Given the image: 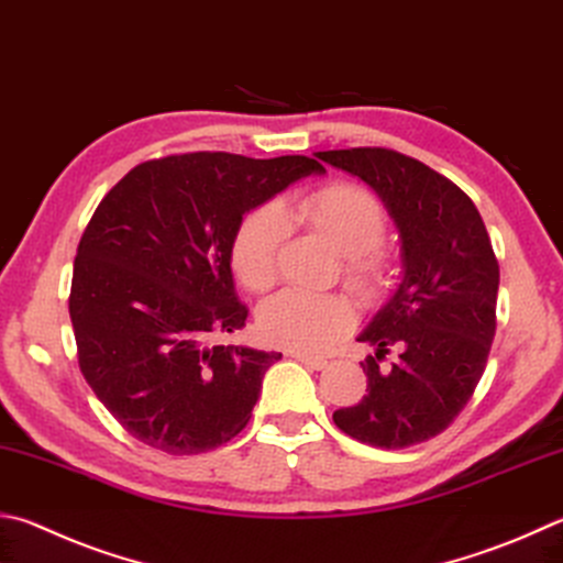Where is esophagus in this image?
Returning a JSON list of instances; mask_svg holds the SVG:
<instances>
[{"label":"esophagus","mask_w":563,"mask_h":563,"mask_svg":"<svg viewBox=\"0 0 563 563\" xmlns=\"http://www.w3.org/2000/svg\"><path fill=\"white\" fill-rule=\"evenodd\" d=\"M290 356H292V360L302 362L305 366H308V369H314V372H320L327 366V360H322V356H308V354H300V352H292Z\"/></svg>","instance_id":"obj_1"}]
</instances>
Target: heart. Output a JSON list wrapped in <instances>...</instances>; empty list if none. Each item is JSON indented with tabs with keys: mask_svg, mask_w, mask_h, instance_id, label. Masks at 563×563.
<instances>
[{
	"mask_svg": "<svg viewBox=\"0 0 563 563\" xmlns=\"http://www.w3.org/2000/svg\"><path fill=\"white\" fill-rule=\"evenodd\" d=\"M288 221H300L346 255V275L354 285L379 288L386 283L388 263L376 251L386 233L382 203L362 187L336 181L300 194L285 207L263 203L241 219L231 239V265L249 290H268L278 278ZM352 324L354 310L342 295L283 290L258 310L263 340L300 354L324 352Z\"/></svg>",
	"mask_w": 563,
	"mask_h": 563,
	"instance_id": "1",
	"label": "heart"
}]
</instances>
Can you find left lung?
<instances>
[{
    "instance_id": "8db88e82",
    "label": "left lung",
    "mask_w": 563,
    "mask_h": 563,
    "mask_svg": "<svg viewBox=\"0 0 563 563\" xmlns=\"http://www.w3.org/2000/svg\"><path fill=\"white\" fill-rule=\"evenodd\" d=\"M374 189L401 239L404 275L356 340L366 394L334 423L366 445L408 448L443 433L485 372L495 336L499 265L483 217L463 189L401 152H314ZM394 349L388 367L378 362Z\"/></svg>"
}]
</instances>
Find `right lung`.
<instances>
[{
	"mask_svg": "<svg viewBox=\"0 0 563 563\" xmlns=\"http://www.w3.org/2000/svg\"><path fill=\"white\" fill-rule=\"evenodd\" d=\"M324 167L310 157L194 152L142 162L78 243L68 312L78 364L125 431L199 455L251 421L280 352L213 342L246 324L231 239L249 211Z\"/></svg>",
	"mask_w": 563,
	"mask_h": 563,
	"instance_id": "1",
	"label": "right lung"
}]
</instances>
